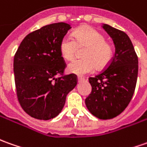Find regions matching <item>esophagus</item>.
I'll return each mask as SVG.
<instances>
[{
	"label": "esophagus",
	"instance_id": "esophagus-1",
	"mask_svg": "<svg viewBox=\"0 0 147 147\" xmlns=\"http://www.w3.org/2000/svg\"><path fill=\"white\" fill-rule=\"evenodd\" d=\"M77 80H78V82H80L82 81V80H84V78L80 77V76H78Z\"/></svg>",
	"mask_w": 147,
	"mask_h": 147
}]
</instances>
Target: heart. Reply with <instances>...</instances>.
Here are the masks:
<instances>
[{"mask_svg":"<svg viewBox=\"0 0 147 147\" xmlns=\"http://www.w3.org/2000/svg\"><path fill=\"white\" fill-rule=\"evenodd\" d=\"M84 47H85L82 54L84 59H75L67 66L71 73L84 76L92 72L95 67L96 70L105 69L111 63L113 55L112 46L93 28H79L73 32V38L65 35L59 43L61 55L67 60H71L78 48Z\"/></svg>","mask_w":147,"mask_h":147,"instance_id":"obj_1","label":"heart"}]
</instances>
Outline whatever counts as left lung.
Segmentation results:
<instances>
[{
  "label": "left lung",
  "instance_id": "left-lung-1",
  "mask_svg": "<svg viewBox=\"0 0 147 147\" xmlns=\"http://www.w3.org/2000/svg\"><path fill=\"white\" fill-rule=\"evenodd\" d=\"M103 28L113 38L115 54L105 69L88 79L92 92L85 104L92 115L106 120L121 114L130 102L136 87L138 59L125 32L107 24Z\"/></svg>",
  "mask_w": 147,
  "mask_h": 147
}]
</instances>
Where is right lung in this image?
<instances>
[{"mask_svg":"<svg viewBox=\"0 0 147 147\" xmlns=\"http://www.w3.org/2000/svg\"><path fill=\"white\" fill-rule=\"evenodd\" d=\"M70 29L64 22L42 26L26 36L15 54L18 100L34 118L50 120L59 115L67 95L77 84L75 74H63L67 65L59 51L61 39Z\"/></svg>","mask_w":147,"mask_h":147,"instance_id":"1","label":"right lung"}]
</instances>
